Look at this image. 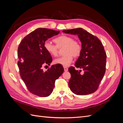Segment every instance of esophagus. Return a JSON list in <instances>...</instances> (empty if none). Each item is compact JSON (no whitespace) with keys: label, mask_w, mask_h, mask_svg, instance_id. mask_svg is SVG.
Instances as JSON below:
<instances>
[{"label":"esophagus","mask_w":123,"mask_h":123,"mask_svg":"<svg viewBox=\"0 0 123 123\" xmlns=\"http://www.w3.org/2000/svg\"><path fill=\"white\" fill-rule=\"evenodd\" d=\"M64 71H67L68 70V67H64Z\"/></svg>","instance_id":"esophagus-1"}]
</instances>
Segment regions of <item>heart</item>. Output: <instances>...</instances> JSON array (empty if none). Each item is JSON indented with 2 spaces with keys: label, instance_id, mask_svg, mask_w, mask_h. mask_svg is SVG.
Listing matches in <instances>:
<instances>
[{
  "label": "heart",
  "instance_id": "heart-1",
  "mask_svg": "<svg viewBox=\"0 0 123 123\" xmlns=\"http://www.w3.org/2000/svg\"><path fill=\"white\" fill-rule=\"evenodd\" d=\"M53 41L55 45L49 41H46L43 46L47 52L53 57L57 56L59 53V49L64 48L62 53L64 55L55 59L54 62L56 64L68 66L72 62L73 57H79L81 53V43L79 41L74 40L72 36L62 35L54 38Z\"/></svg>",
  "mask_w": 123,
  "mask_h": 123
}]
</instances>
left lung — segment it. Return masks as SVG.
<instances>
[{"mask_svg": "<svg viewBox=\"0 0 123 123\" xmlns=\"http://www.w3.org/2000/svg\"><path fill=\"white\" fill-rule=\"evenodd\" d=\"M68 34L77 35L81 43L82 51L75 64L80 71L70 67L71 79L69 86L74 93L87 95L98 90L106 71V53L100 40L82 28L62 31ZM84 72L81 74V70Z\"/></svg>", "mask_w": 123, "mask_h": 123, "instance_id": "8db88e82", "label": "left lung"}]
</instances>
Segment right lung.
<instances>
[{
	"label": "right lung",
	"mask_w": 123,
	"mask_h": 123,
	"mask_svg": "<svg viewBox=\"0 0 123 123\" xmlns=\"http://www.w3.org/2000/svg\"><path fill=\"white\" fill-rule=\"evenodd\" d=\"M59 31L38 28L21 40L18 48L17 64L21 79L31 93L46 97L52 92L55 80L64 72L59 65H52L44 71L43 67L52 61L51 55L44 48V42Z\"/></svg>",
	"instance_id": "obj_1"
}]
</instances>
